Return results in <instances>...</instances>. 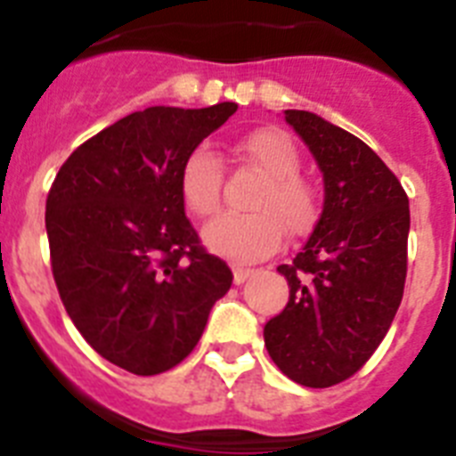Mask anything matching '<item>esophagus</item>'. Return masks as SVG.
<instances>
[{
  "mask_svg": "<svg viewBox=\"0 0 456 456\" xmlns=\"http://www.w3.org/2000/svg\"><path fill=\"white\" fill-rule=\"evenodd\" d=\"M253 272H256V269L247 267V265H235V267H232V276H235V283L241 285L248 276H253Z\"/></svg>",
  "mask_w": 456,
  "mask_h": 456,
  "instance_id": "esophagus-1",
  "label": "esophagus"
}]
</instances>
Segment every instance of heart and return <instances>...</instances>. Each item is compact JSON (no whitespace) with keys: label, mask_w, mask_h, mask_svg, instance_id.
<instances>
[{"label":"heart","mask_w":456,"mask_h":456,"mask_svg":"<svg viewBox=\"0 0 456 456\" xmlns=\"http://www.w3.org/2000/svg\"><path fill=\"white\" fill-rule=\"evenodd\" d=\"M241 152L267 175L251 200L253 215H221L209 221L203 241L209 251L232 260H256L276 251L285 228L301 235L317 219V191L299 173V152L288 134L256 130ZM180 193L191 215L212 216L221 203V159L208 146L189 152L180 171Z\"/></svg>","instance_id":"b5f03b06"}]
</instances>
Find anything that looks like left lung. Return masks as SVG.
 <instances>
[{
  "instance_id": "obj_1",
  "label": "left lung",
  "mask_w": 456,
  "mask_h": 456,
  "mask_svg": "<svg viewBox=\"0 0 456 456\" xmlns=\"http://www.w3.org/2000/svg\"><path fill=\"white\" fill-rule=\"evenodd\" d=\"M285 120L324 175V209L289 265V301L265 324L278 370L308 388L336 386L368 363L388 333L406 281L409 199L358 136L310 111Z\"/></svg>"
}]
</instances>
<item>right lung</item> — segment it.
<instances>
[{"instance_id": "obj_1", "label": "right lung", "mask_w": 456, "mask_h": 456, "mask_svg": "<svg viewBox=\"0 0 456 456\" xmlns=\"http://www.w3.org/2000/svg\"><path fill=\"white\" fill-rule=\"evenodd\" d=\"M237 111L148 107L84 141L56 173L45 228L54 283L84 340L151 377L183 363L232 285L184 216L189 152Z\"/></svg>"}]
</instances>
